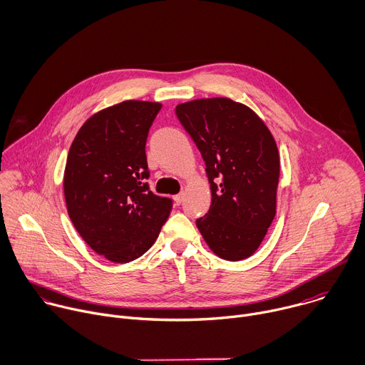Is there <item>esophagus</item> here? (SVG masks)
<instances>
[{
  "mask_svg": "<svg viewBox=\"0 0 365 365\" xmlns=\"http://www.w3.org/2000/svg\"><path fill=\"white\" fill-rule=\"evenodd\" d=\"M174 201H175L177 204H181V202L184 201V192H180V194L174 195Z\"/></svg>",
  "mask_w": 365,
  "mask_h": 365,
  "instance_id": "obj_1",
  "label": "esophagus"
}]
</instances>
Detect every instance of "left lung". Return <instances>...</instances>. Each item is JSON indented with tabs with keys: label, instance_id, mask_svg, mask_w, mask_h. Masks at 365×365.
<instances>
[{
	"label": "left lung",
	"instance_id": "left-lung-1",
	"mask_svg": "<svg viewBox=\"0 0 365 365\" xmlns=\"http://www.w3.org/2000/svg\"><path fill=\"white\" fill-rule=\"evenodd\" d=\"M175 113L205 163L211 205L197 227L218 257L252 256L276 214L280 160L274 138L246 105L229 98L195 99Z\"/></svg>",
	"mask_w": 365,
	"mask_h": 365
}]
</instances>
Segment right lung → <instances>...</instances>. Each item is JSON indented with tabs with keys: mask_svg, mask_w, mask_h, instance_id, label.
Listing matches in <instances>:
<instances>
[{
	"mask_svg": "<svg viewBox=\"0 0 365 365\" xmlns=\"http://www.w3.org/2000/svg\"><path fill=\"white\" fill-rule=\"evenodd\" d=\"M163 108L125 101L92 115L68 150L63 188L67 212L98 255L128 263L157 240L173 201L151 190L145 145Z\"/></svg>",
	"mask_w": 365,
	"mask_h": 365,
	"instance_id": "obj_1",
	"label": "right lung"
}]
</instances>
